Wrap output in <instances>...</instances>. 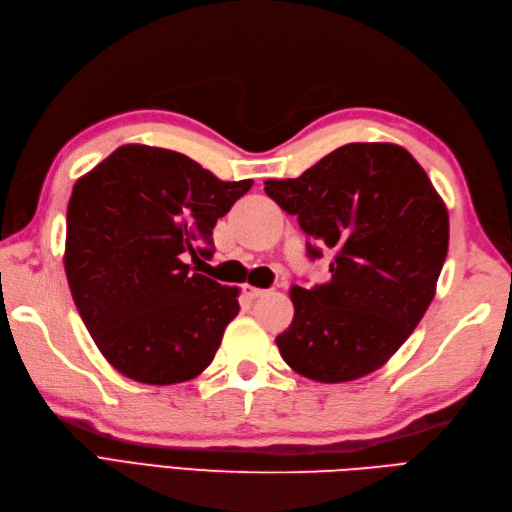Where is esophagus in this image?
I'll use <instances>...</instances> for the list:
<instances>
[{
	"mask_svg": "<svg viewBox=\"0 0 512 512\" xmlns=\"http://www.w3.org/2000/svg\"><path fill=\"white\" fill-rule=\"evenodd\" d=\"M243 292H245V297H250V299H260V297H267V294H269V290H265V288H254V286H250V284L243 286Z\"/></svg>",
	"mask_w": 512,
	"mask_h": 512,
	"instance_id": "1",
	"label": "esophagus"
}]
</instances>
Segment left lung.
Here are the masks:
<instances>
[{
    "label": "left lung",
    "mask_w": 512,
    "mask_h": 512,
    "mask_svg": "<svg viewBox=\"0 0 512 512\" xmlns=\"http://www.w3.org/2000/svg\"><path fill=\"white\" fill-rule=\"evenodd\" d=\"M297 215L309 258L335 252L331 282L290 288L282 359L316 382L382 367L425 316L448 252V213L425 170L391 143H350L297 179L265 181Z\"/></svg>",
    "instance_id": "8db88e82"
}]
</instances>
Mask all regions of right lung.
Returning <instances> with one entry per match:
<instances>
[{"instance_id": "add662e5", "label": "right lung", "mask_w": 512, "mask_h": 512, "mask_svg": "<svg viewBox=\"0 0 512 512\" xmlns=\"http://www.w3.org/2000/svg\"><path fill=\"white\" fill-rule=\"evenodd\" d=\"M183 153L123 145L74 183L64 267L76 309L119 374L143 384L196 378L213 361L239 288L194 273L218 218L252 188Z\"/></svg>"}]
</instances>
